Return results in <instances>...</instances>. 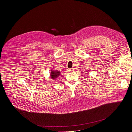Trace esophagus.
<instances>
[{"label": "esophagus", "instance_id": "obj_1", "mask_svg": "<svg viewBox=\"0 0 132 132\" xmlns=\"http://www.w3.org/2000/svg\"><path fill=\"white\" fill-rule=\"evenodd\" d=\"M74 70H75V69H74L73 68H69V70L70 71H73Z\"/></svg>", "mask_w": 132, "mask_h": 132}]
</instances>
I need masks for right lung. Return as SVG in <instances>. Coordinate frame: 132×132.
Listing matches in <instances>:
<instances>
[{"label": "right lung", "instance_id": "add662e5", "mask_svg": "<svg viewBox=\"0 0 132 132\" xmlns=\"http://www.w3.org/2000/svg\"><path fill=\"white\" fill-rule=\"evenodd\" d=\"M60 71L53 70L51 72V77L53 79L57 78V77H59V76H60Z\"/></svg>", "mask_w": 132, "mask_h": 132}]
</instances>
